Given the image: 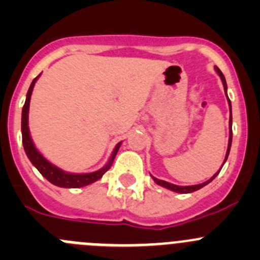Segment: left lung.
Segmentation results:
<instances>
[{
  "label": "left lung",
  "instance_id": "obj_1",
  "mask_svg": "<svg viewBox=\"0 0 260 260\" xmlns=\"http://www.w3.org/2000/svg\"><path fill=\"white\" fill-rule=\"evenodd\" d=\"M215 70H216V73H217V74H219L220 79H221V81H222V85H224V90H225V94H226V89H228V86H226V80H225V77H224V75H222V73L220 72V69H219V68H217V67H215ZM226 98H228V94H226ZM228 102H229V107H230V119H229L230 135H229V143H228V151H226V156H225V159H224V164H225V162H226V159H228V156H229L230 147H232V140H233V131H232V124H233V117H232V104H230V101H229V98H228ZM224 164H222V166H224ZM222 166H221V167H222ZM220 170H221V169H220ZM220 170H219V171L216 172V174L214 175V176L211 177L210 180L205 181V182L200 183V185H192V186H177V185H174V183L166 182V181H164V180H158V179H156V177H153V176H152V179H153V181H154V182L157 183V185L162 186V187H166V188H169V190H171V191H175V192H179V193H190V192H193V191H198V190H200L201 187H204V186H206V185H208L209 182H211V181L214 180L215 177L217 176V175H219Z\"/></svg>",
  "mask_w": 260,
  "mask_h": 260
}]
</instances>
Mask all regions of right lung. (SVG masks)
I'll return each instance as SVG.
<instances>
[{"instance_id": "1", "label": "right lung", "mask_w": 260, "mask_h": 260, "mask_svg": "<svg viewBox=\"0 0 260 260\" xmlns=\"http://www.w3.org/2000/svg\"><path fill=\"white\" fill-rule=\"evenodd\" d=\"M40 77V75H39ZM32 80L30 88H28L27 95H26L25 104H23L22 108V117H21V132H22V145L25 148L26 154H27L28 159L31 161V164L39 170L41 175L45 177L49 182H51L52 185L59 186V187H65V188H78L83 187V186L90 185V183L95 182L99 179H102L104 174L111 169L112 164L114 161V157L117 154L118 149H119L120 143H118L115 146L113 153H112L111 158H109L108 164L103 167V169L98 170L95 172H90V174H69V172L62 171L61 169L56 167L55 165L50 164L48 159L38 151L35 145H34L32 140H31L30 131H28V108H30V98L31 94H32L34 85H35L38 78Z\"/></svg>"}]
</instances>
